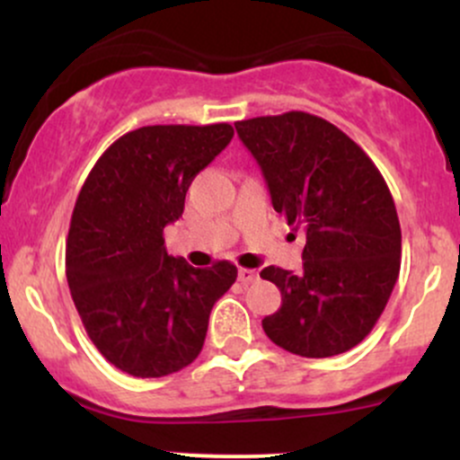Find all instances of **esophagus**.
Wrapping results in <instances>:
<instances>
[{
	"instance_id": "esophagus-1",
	"label": "esophagus",
	"mask_w": 460,
	"mask_h": 460,
	"mask_svg": "<svg viewBox=\"0 0 460 460\" xmlns=\"http://www.w3.org/2000/svg\"><path fill=\"white\" fill-rule=\"evenodd\" d=\"M237 279H240L242 285H251L260 279V274H257L255 270H251V268H240V270H237Z\"/></svg>"
}]
</instances>
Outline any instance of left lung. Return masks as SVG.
<instances>
[{"instance_id":"1","label":"left lung","mask_w":460,"mask_h":460,"mask_svg":"<svg viewBox=\"0 0 460 460\" xmlns=\"http://www.w3.org/2000/svg\"><path fill=\"white\" fill-rule=\"evenodd\" d=\"M235 129L272 208L307 234L303 270L260 272L281 289L263 331L294 355H341L366 340L398 281L402 234L392 192L366 151L320 116H257Z\"/></svg>"}]
</instances>
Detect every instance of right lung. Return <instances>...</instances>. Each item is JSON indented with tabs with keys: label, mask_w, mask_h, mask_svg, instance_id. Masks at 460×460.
Segmentation results:
<instances>
[{
	"label": "right lung",
	"mask_w": 460,
	"mask_h": 460,
	"mask_svg": "<svg viewBox=\"0 0 460 460\" xmlns=\"http://www.w3.org/2000/svg\"><path fill=\"white\" fill-rule=\"evenodd\" d=\"M234 138L229 123L149 125L120 136L84 181L66 237V281L97 350L138 378L179 372L203 348L237 268H192L164 246L192 179Z\"/></svg>",
	"instance_id": "1"
}]
</instances>
